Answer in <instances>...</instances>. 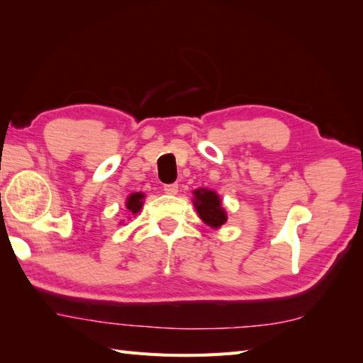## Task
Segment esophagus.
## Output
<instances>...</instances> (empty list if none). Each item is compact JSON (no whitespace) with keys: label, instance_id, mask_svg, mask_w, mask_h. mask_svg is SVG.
<instances>
[{"label":"esophagus","instance_id":"1","mask_svg":"<svg viewBox=\"0 0 363 363\" xmlns=\"http://www.w3.org/2000/svg\"><path fill=\"white\" fill-rule=\"evenodd\" d=\"M164 192L169 196H175L177 192H179V184L177 183H169V184H164Z\"/></svg>","mask_w":363,"mask_h":363}]
</instances>
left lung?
I'll return each mask as SVG.
<instances>
[{
	"instance_id": "obj_1",
	"label": "left lung",
	"mask_w": 363,
	"mask_h": 363,
	"mask_svg": "<svg viewBox=\"0 0 363 363\" xmlns=\"http://www.w3.org/2000/svg\"><path fill=\"white\" fill-rule=\"evenodd\" d=\"M194 205L197 213L205 223L209 227L219 228L227 222V214H225L223 208L220 206V199L214 191L208 189H197L194 191Z\"/></svg>"
}]
</instances>
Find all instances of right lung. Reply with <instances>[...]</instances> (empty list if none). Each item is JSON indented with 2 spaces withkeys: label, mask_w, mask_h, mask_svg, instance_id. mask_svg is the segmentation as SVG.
<instances>
[{
  "label": "right lung",
  "mask_w": 363,
  "mask_h": 363,
  "mask_svg": "<svg viewBox=\"0 0 363 363\" xmlns=\"http://www.w3.org/2000/svg\"><path fill=\"white\" fill-rule=\"evenodd\" d=\"M143 199H144V194H141V192H135V194H132L130 197L127 199V209L130 211L132 214H136L141 209L143 206Z\"/></svg>",
  "instance_id": "obj_1"
}]
</instances>
